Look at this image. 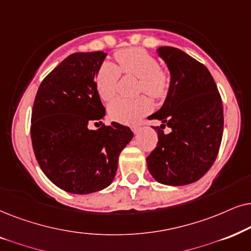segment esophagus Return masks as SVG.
<instances>
[{"label":"esophagus","instance_id":"esophagus-1","mask_svg":"<svg viewBox=\"0 0 251 251\" xmlns=\"http://www.w3.org/2000/svg\"><path fill=\"white\" fill-rule=\"evenodd\" d=\"M132 131H133V133H139L140 132V129H141V127H140V126H138V125H135V126H132Z\"/></svg>","mask_w":251,"mask_h":251}]
</instances>
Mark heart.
<instances>
[{
  "mask_svg": "<svg viewBox=\"0 0 251 251\" xmlns=\"http://www.w3.org/2000/svg\"><path fill=\"white\" fill-rule=\"evenodd\" d=\"M115 58L118 65L104 62L96 73V89L102 100L110 101L115 98L120 72L139 78L138 93H146L153 100H162L168 96L171 88V75L166 69L160 68L158 61L146 50L123 49L115 53ZM150 110L151 103L145 95L135 99L118 98L108 106L110 117L123 124H134Z\"/></svg>",
  "mask_w": 251,
  "mask_h": 251,
  "instance_id": "1",
  "label": "heart"
}]
</instances>
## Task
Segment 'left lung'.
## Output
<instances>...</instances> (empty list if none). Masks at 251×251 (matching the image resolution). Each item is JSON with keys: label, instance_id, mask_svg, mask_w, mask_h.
I'll use <instances>...</instances> for the list:
<instances>
[{"label": "left lung", "instance_id": "8db88e82", "mask_svg": "<svg viewBox=\"0 0 251 251\" xmlns=\"http://www.w3.org/2000/svg\"><path fill=\"white\" fill-rule=\"evenodd\" d=\"M158 55L171 73L164 104L149 119L163 124L156 148L147 157L149 172L164 185L183 186L202 178L218 155L224 131L222 96L211 73L202 63L173 47ZM168 126L172 133L161 129Z\"/></svg>", "mask_w": 251, "mask_h": 251}]
</instances>
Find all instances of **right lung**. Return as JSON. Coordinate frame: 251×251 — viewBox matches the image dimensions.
<instances>
[{
  "label": "right lung",
  "mask_w": 251,
  "mask_h": 251,
  "mask_svg": "<svg viewBox=\"0 0 251 251\" xmlns=\"http://www.w3.org/2000/svg\"><path fill=\"white\" fill-rule=\"evenodd\" d=\"M106 53L75 52L40 85L31 118V139L43 173L73 194L98 192L112 182L122 150L133 138L128 126L104 125L105 109L95 75ZM101 124L98 131L88 125Z\"/></svg>",
  "instance_id": "obj_1"
}]
</instances>
